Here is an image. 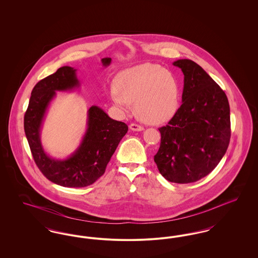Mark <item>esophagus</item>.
Returning <instances> with one entry per match:
<instances>
[{"label":"esophagus","instance_id":"34e87169","mask_svg":"<svg viewBox=\"0 0 258 258\" xmlns=\"http://www.w3.org/2000/svg\"><path fill=\"white\" fill-rule=\"evenodd\" d=\"M130 128L132 130V131H134V132H141V131H143L144 130V127L142 126V125H140V124H138V123H131L130 124Z\"/></svg>","mask_w":258,"mask_h":258}]
</instances>
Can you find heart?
<instances>
[{
  "label": "heart",
  "instance_id": "1",
  "mask_svg": "<svg viewBox=\"0 0 258 258\" xmlns=\"http://www.w3.org/2000/svg\"><path fill=\"white\" fill-rule=\"evenodd\" d=\"M111 101L122 112L135 102L138 116L150 123L170 120L179 107L180 87L169 71L154 63H142L125 70L115 81Z\"/></svg>",
  "mask_w": 258,
  "mask_h": 258
}]
</instances>
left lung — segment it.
<instances>
[{"label": "left lung", "instance_id": "8db88e82", "mask_svg": "<svg viewBox=\"0 0 258 258\" xmlns=\"http://www.w3.org/2000/svg\"><path fill=\"white\" fill-rule=\"evenodd\" d=\"M173 64L184 74L182 105L159 128L154 160L169 182L194 183L219 164L229 145L230 108L225 93L199 64L182 59Z\"/></svg>", "mask_w": 258, "mask_h": 258}]
</instances>
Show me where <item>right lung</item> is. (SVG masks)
<instances>
[{"instance_id": "add662e5", "label": "right lung", "mask_w": 258, "mask_h": 258, "mask_svg": "<svg viewBox=\"0 0 258 258\" xmlns=\"http://www.w3.org/2000/svg\"><path fill=\"white\" fill-rule=\"evenodd\" d=\"M102 64L109 66L111 58H103ZM76 70L61 67L55 74L43 78L34 87L24 116L25 135L34 160L41 173L55 184L66 187H83L94 184L101 177L127 125L115 121L93 105L88 110L86 134L80 146L66 160L51 159L40 142V127L50 101L56 91H69L79 86Z\"/></svg>"}]
</instances>
